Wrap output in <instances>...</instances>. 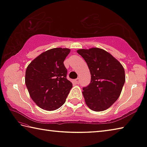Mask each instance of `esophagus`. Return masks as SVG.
I'll return each instance as SVG.
<instances>
[{"mask_svg": "<svg viewBox=\"0 0 147 147\" xmlns=\"http://www.w3.org/2000/svg\"><path fill=\"white\" fill-rule=\"evenodd\" d=\"M75 82H76L77 84H79V82H80V78L78 77L77 79H76V80H75Z\"/></svg>", "mask_w": 147, "mask_h": 147, "instance_id": "34e87169", "label": "esophagus"}]
</instances>
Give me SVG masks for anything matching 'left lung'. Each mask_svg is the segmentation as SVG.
Listing matches in <instances>:
<instances>
[{"mask_svg": "<svg viewBox=\"0 0 147 147\" xmlns=\"http://www.w3.org/2000/svg\"><path fill=\"white\" fill-rule=\"evenodd\" d=\"M91 74V82L82 94L89 109L100 112L112 106L119 98L125 82V72L119 61L105 51L94 47L79 49Z\"/></svg>", "mask_w": 147, "mask_h": 147, "instance_id": "8db88e82", "label": "left lung"}]
</instances>
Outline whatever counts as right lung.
<instances>
[{"label":"right lung","mask_w":147,"mask_h":147,"mask_svg":"<svg viewBox=\"0 0 147 147\" xmlns=\"http://www.w3.org/2000/svg\"><path fill=\"white\" fill-rule=\"evenodd\" d=\"M70 50L53 48L42 53L28 66L25 84L33 101L41 109L52 111L66 101L72 83L67 79L63 61Z\"/></svg>","instance_id":"obj_1"}]
</instances>
